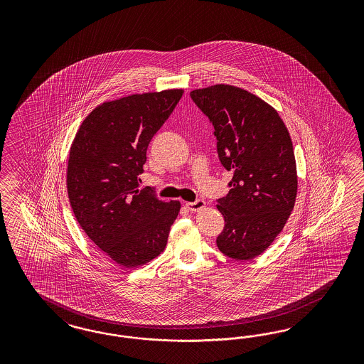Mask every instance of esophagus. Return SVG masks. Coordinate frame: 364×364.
<instances>
[{"label":"esophagus","mask_w":364,"mask_h":364,"mask_svg":"<svg viewBox=\"0 0 364 364\" xmlns=\"http://www.w3.org/2000/svg\"><path fill=\"white\" fill-rule=\"evenodd\" d=\"M186 205H187L188 210H192V212H196V210H203V208L205 207V201H204V200H201V198H198L196 201L187 203Z\"/></svg>","instance_id":"34e87169"}]
</instances>
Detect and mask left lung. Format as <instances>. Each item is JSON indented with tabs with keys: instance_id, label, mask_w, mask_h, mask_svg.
Instances as JSON below:
<instances>
[{
	"instance_id": "left-lung-1",
	"label": "left lung",
	"mask_w": 364,
	"mask_h": 364,
	"mask_svg": "<svg viewBox=\"0 0 364 364\" xmlns=\"http://www.w3.org/2000/svg\"><path fill=\"white\" fill-rule=\"evenodd\" d=\"M215 128L221 166L232 171L218 198L221 252L236 260L263 254L282 232L298 192L296 163L286 125L271 105L244 89L213 85L189 93Z\"/></svg>"
}]
</instances>
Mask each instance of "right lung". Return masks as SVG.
Segmentation results:
<instances>
[{"label": "right lung", "instance_id": "1", "mask_svg": "<svg viewBox=\"0 0 364 364\" xmlns=\"http://www.w3.org/2000/svg\"><path fill=\"white\" fill-rule=\"evenodd\" d=\"M181 89L132 95L90 112L73 140L68 196L81 228L122 267L151 262L166 248L180 203L140 189L146 149L171 116Z\"/></svg>", "mask_w": 364, "mask_h": 364}]
</instances>
